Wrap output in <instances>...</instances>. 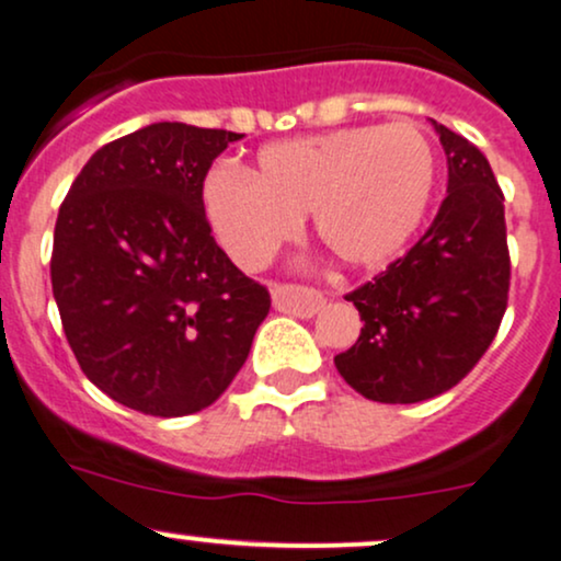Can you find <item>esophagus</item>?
Masks as SVG:
<instances>
[{
    "instance_id": "34e87169",
    "label": "esophagus",
    "mask_w": 561,
    "mask_h": 561,
    "mask_svg": "<svg viewBox=\"0 0 561 561\" xmlns=\"http://www.w3.org/2000/svg\"><path fill=\"white\" fill-rule=\"evenodd\" d=\"M273 307L283 314L314 317L324 307V296L317 288L301 286V283H275Z\"/></svg>"
}]
</instances>
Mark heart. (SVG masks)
I'll list each match as a JSON object with an SVG mask.
<instances>
[{"mask_svg": "<svg viewBox=\"0 0 561 561\" xmlns=\"http://www.w3.org/2000/svg\"><path fill=\"white\" fill-rule=\"evenodd\" d=\"M437 186V153L416 122L362 124L273 142L249 179L213 169L205 210L231 260L257 270L312 216L314 239L343 267L375 270L403 252Z\"/></svg>", "mask_w": 561, "mask_h": 561, "instance_id": "1", "label": "heart"}]
</instances>
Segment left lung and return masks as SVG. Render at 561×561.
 <instances>
[{
  "label": "left lung",
  "instance_id": "obj_1",
  "mask_svg": "<svg viewBox=\"0 0 561 561\" xmlns=\"http://www.w3.org/2000/svg\"><path fill=\"white\" fill-rule=\"evenodd\" d=\"M447 197L403 257L345 294L362 335L335 356L341 377L377 403H421L460 382L486 354L510 294L504 195L486 156L434 122Z\"/></svg>",
  "mask_w": 561,
  "mask_h": 561
}]
</instances>
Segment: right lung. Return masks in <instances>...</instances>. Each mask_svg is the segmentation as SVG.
<instances>
[{"label":"right lung","instance_id":"right-lung-1","mask_svg":"<svg viewBox=\"0 0 561 561\" xmlns=\"http://www.w3.org/2000/svg\"><path fill=\"white\" fill-rule=\"evenodd\" d=\"M239 137L150 124L95 150L59 207L51 288L69 348L99 390L148 416L216 403L270 312L205 218L207 171Z\"/></svg>","mask_w":561,"mask_h":561}]
</instances>
